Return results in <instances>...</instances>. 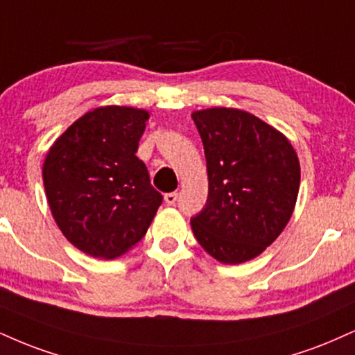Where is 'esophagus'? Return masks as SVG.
I'll list each match as a JSON object with an SVG mask.
<instances>
[{
	"instance_id": "34e87169",
	"label": "esophagus",
	"mask_w": 355,
	"mask_h": 355,
	"mask_svg": "<svg viewBox=\"0 0 355 355\" xmlns=\"http://www.w3.org/2000/svg\"><path fill=\"white\" fill-rule=\"evenodd\" d=\"M164 200H165L166 205H175V203H177V200H178V193H177V191H170V193H165Z\"/></svg>"
}]
</instances>
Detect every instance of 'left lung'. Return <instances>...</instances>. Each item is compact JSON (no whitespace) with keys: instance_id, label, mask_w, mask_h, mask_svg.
<instances>
[{"instance_id":"obj_1","label":"left lung","mask_w":355,"mask_h":355,"mask_svg":"<svg viewBox=\"0 0 355 355\" xmlns=\"http://www.w3.org/2000/svg\"><path fill=\"white\" fill-rule=\"evenodd\" d=\"M191 119L208 170V198L191 216V230L215 259L245 263L261 254L291 218L300 160L281 132L245 110L205 109Z\"/></svg>"}]
</instances>
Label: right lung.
<instances>
[{
    "mask_svg": "<svg viewBox=\"0 0 355 355\" xmlns=\"http://www.w3.org/2000/svg\"><path fill=\"white\" fill-rule=\"evenodd\" d=\"M148 112L94 109L55 140L42 165L53 216L64 236L94 258L112 259L147 233L164 196L135 155Z\"/></svg>",
    "mask_w": 355,
    "mask_h": 355,
    "instance_id": "obj_1",
    "label": "right lung"
}]
</instances>
